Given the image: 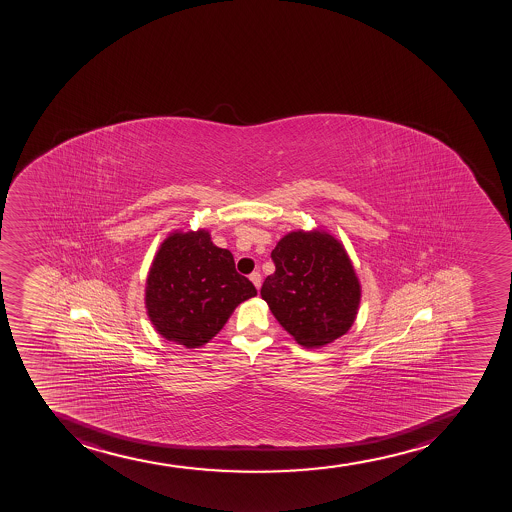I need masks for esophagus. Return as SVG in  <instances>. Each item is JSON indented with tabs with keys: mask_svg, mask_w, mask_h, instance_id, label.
Segmentation results:
<instances>
[{
	"mask_svg": "<svg viewBox=\"0 0 512 512\" xmlns=\"http://www.w3.org/2000/svg\"><path fill=\"white\" fill-rule=\"evenodd\" d=\"M249 280L253 281L254 286H256L258 290L261 288V275H259L258 271L251 273V275H249Z\"/></svg>",
	"mask_w": 512,
	"mask_h": 512,
	"instance_id": "obj_1",
	"label": "esophagus"
}]
</instances>
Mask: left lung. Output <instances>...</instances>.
<instances>
[{"mask_svg":"<svg viewBox=\"0 0 512 512\" xmlns=\"http://www.w3.org/2000/svg\"><path fill=\"white\" fill-rule=\"evenodd\" d=\"M275 273L261 296L298 344L318 347L350 329L359 307V281L344 248L325 234L291 232L271 251Z\"/></svg>","mask_w":512,"mask_h":512,"instance_id":"8db88e82","label":"left lung"}]
</instances>
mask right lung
<instances>
[{
    "label": "right lung",
    "instance_id": "right-lung-1",
    "mask_svg": "<svg viewBox=\"0 0 512 512\" xmlns=\"http://www.w3.org/2000/svg\"><path fill=\"white\" fill-rule=\"evenodd\" d=\"M256 293L237 273L231 251L214 246L209 232H177L153 261L146 308L165 339L192 349L209 342L234 308Z\"/></svg>",
    "mask_w": 512,
    "mask_h": 512
}]
</instances>
